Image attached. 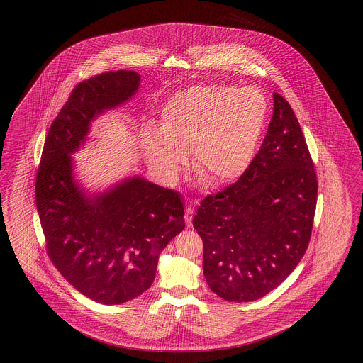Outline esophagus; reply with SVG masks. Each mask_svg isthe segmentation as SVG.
<instances>
[{
	"label": "esophagus",
	"mask_w": 363,
	"mask_h": 363,
	"mask_svg": "<svg viewBox=\"0 0 363 363\" xmlns=\"http://www.w3.org/2000/svg\"><path fill=\"white\" fill-rule=\"evenodd\" d=\"M193 215H194V209L191 206H188L186 209H185V222H186V225L188 227H191V219H193Z\"/></svg>",
	"instance_id": "obj_1"
}]
</instances>
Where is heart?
<instances>
[{
  "label": "heart",
  "mask_w": 363,
  "mask_h": 363,
  "mask_svg": "<svg viewBox=\"0 0 363 363\" xmlns=\"http://www.w3.org/2000/svg\"><path fill=\"white\" fill-rule=\"evenodd\" d=\"M267 117V98L256 86H189L163 106L160 132L144 133V154L156 173L172 182L190 151L197 173L212 186L225 185L249 169Z\"/></svg>",
  "instance_id": "obj_1"
}]
</instances>
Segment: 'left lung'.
<instances>
[{"mask_svg": "<svg viewBox=\"0 0 363 363\" xmlns=\"http://www.w3.org/2000/svg\"><path fill=\"white\" fill-rule=\"evenodd\" d=\"M317 189L299 122L275 92L259 154L235 184L206 197L193 218L209 289L228 302H252L277 289L308 249Z\"/></svg>", "mask_w": 363, "mask_h": 363, "instance_id": "obj_1", "label": "left lung"}]
</instances>
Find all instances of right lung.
<instances>
[{"mask_svg": "<svg viewBox=\"0 0 363 363\" xmlns=\"http://www.w3.org/2000/svg\"><path fill=\"white\" fill-rule=\"evenodd\" d=\"M141 77L133 70L82 82L52 121L36 175V208L55 268L86 298L120 305L147 291L162 250L185 228L181 196L132 175L104 191L76 179L72 155L92 122L129 102Z\"/></svg>", "mask_w": 363, "mask_h": 363, "instance_id": "1", "label": "right lung"}]
</instances>
